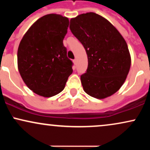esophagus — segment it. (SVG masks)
<instances>
[{
  "mask_svg": "<svg viewBox=\"0 0 150 150\" xmlns=\"http://www.w3.org/2000/svg\"><path fill=\"white\" fill-rule=\"evenodd\" d=\"M73 63H74V64L76 65V63H77V60H76V59L73 60Z\"/></svg>",
  "mask_w": 150,
  "mask_h": 150,
  "instance_id": "1",
  "label": "esophagus"
}]
</instances>
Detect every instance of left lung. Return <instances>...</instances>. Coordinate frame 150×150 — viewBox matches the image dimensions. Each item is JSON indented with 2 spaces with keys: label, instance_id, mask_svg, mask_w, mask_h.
<instances>
[{
  "label": "left lung",
  "instance_id": "left-lung-1",
  "mask_svg": "<svg viewBox=\"0 0 150 150\" xmlns=\"http://www.w3.org/2000/svg\"><path fill=\"white\" fill-rule=\"evenodd\" d=\"M70 29L88 58L87 72L80 77L84 91L99 99L113 95L125 82L131 65L124 38L108 20L92 12L71 18Z\"/></svg>",
  "mask_w": 150,
  "mask_h": 150
}]
</instances>
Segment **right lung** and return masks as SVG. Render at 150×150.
Returning <instances> with one entry per match:
<instances>
[{
	"instance_id": "add662e5",
	"label": "right lung",
	"mask_w": 150,
	"mask_h": 150,
	"mask_svg": "<svg viewBox=\"0 0 150 150\" xmlns=\"http://www.w3.org/2000/svg\"><path fill=\"white\" fill-rule=\"evenodd\" d=\"M69 20L48 14L36 21L22 37L18 50V68L25 85L44 97L56 95L65 88L73 73L63 39Z\"/></svg>"
}]
</instances>
